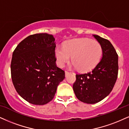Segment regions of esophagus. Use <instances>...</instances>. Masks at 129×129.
Returning a JSON list of instances; mask_svg holds the SVG:
<instances>
[{
  "label": "esophagus",
  "instance_id": "1",
  "mask_svg": "<svg viewBox=\"0 0 129 129\" xmlns=\"http://www.w3.org/2000/svg\"><path fill=\"white\" fill-rule=\"evenodd\" d=\"M70 74H71V73L68 72V71H65V76H66V77H67L68 75H69Z\"/></svg>",
  "mask_w": 129,
  "mask_h": 129
}]
</instances>
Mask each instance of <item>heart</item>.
<instances>
[{
    "label": "heart",
    "mask_w": 129,
    "mask_h": 129,
    "mask_svg": "<svg viewBox=\"0 0 129 129\" xmlns=\"http://www.w3.org/2000/svg\"><path fill=\"white\" fill-rule=\"evenodd\" d=\"M57 64L63 67L72 57V66L81 72L94 69L102 55L100 43L87 38H75L66 41L63 47L57 46L54 50Z\"/></svg>",
    "instance_id": "b5f03b06"
}]
</instances>
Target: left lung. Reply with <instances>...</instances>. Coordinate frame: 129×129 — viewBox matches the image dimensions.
Returning a JSON list of instances; mask_svg holds the SVG:
<instances>
[{
    "label": "left lung",
    "mask_w": 129,
    "mask_h": 129,
    "mask_svg": "<svg viewBox=\"0 0 129 129\" xmlns=\"http://www.w3.org/2000/svg\"><path fill=\"white\" fill-rule=\"evenodd\" d=\"M102 48V57L91 72L76 75L73 89L78 99L94 104L108 96L114 88L118 71V57L107 39L93 35Z\"/></svg>",
    "instance_id": "left-lung-1"
}]
</instances>
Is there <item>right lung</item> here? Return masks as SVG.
Segmentation results:
<instances>
[{
    "label": "right lung",
    "instance_id": "1",
    "mask_svg": "<svg viewBox=\"0 0 129 129\" xmlns=\"http://www.w3.org/2000/svg\"><path fill=\"white\" fill-rule=\"evenodd\" d=\"M54 41L52 35H32L22 41L12 54L14 86L19 95L31 104L43 105L51 101L65 78L64 71L55 63Z\"/></svg>",
    "mask_w": 129,
    "mask_h": 129
}]
</instances>
